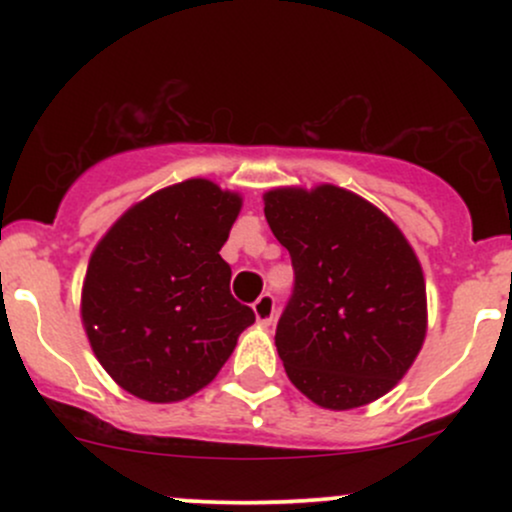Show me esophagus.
I'll return each instance as SVG.
<instances>
[{
	"label": "esophagus",
	"mask_w": 512,
	"mask_h": 512,
	"mask_svg": "<svg viewBox=\"0 0 512 512\" xmlns=\"http://www.w3.org/2000/svg\"><path fill=\"white\" fill-rule=\"evenodd\" d=\"M252 310H255V317L260 325H272L276 315V301L272 293H262V296L252 303Z\"/></svg>",
	"instance_id": "34e87169"
}]
</instances>
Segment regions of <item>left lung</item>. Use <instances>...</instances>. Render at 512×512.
Masks as SVG:
<instances>
[{
  "label": "left lung",
  "mask_w": 512,
  "mask_h": 512,
  "mask_svg": "<svg viewBox=\"0 0 512 512\" xmlns=\"http://www.w3.org/2000/svg\"><path fill=\"white\" fill-rule=\"evenodd\" d=\"M264 216L293 264L274 337L291 383L337 411L383 397L426 337V284L407 238L334 185L267 192Z\"/></svg>",
  "instance_id": "8db88e82"
}]
</instances>
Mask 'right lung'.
<instances>
[{
  "instance_id": "1",
  "label": "right lung",
  "mask_w": 512,
  "mask_h": 512,
  "mask_svg": "<svg viewBox=\"0 0 512 512\" xmlns=\"http://www.w3.org/2000/svg\"><path fill=\"white\" fill-rule=\"evenodd\" d=\"M240 197L185 180L134 204L93 250L81 317L101 366L146 402H178L216 378L255 322L219 255Z\"/></svg>"
}]
</instances>
